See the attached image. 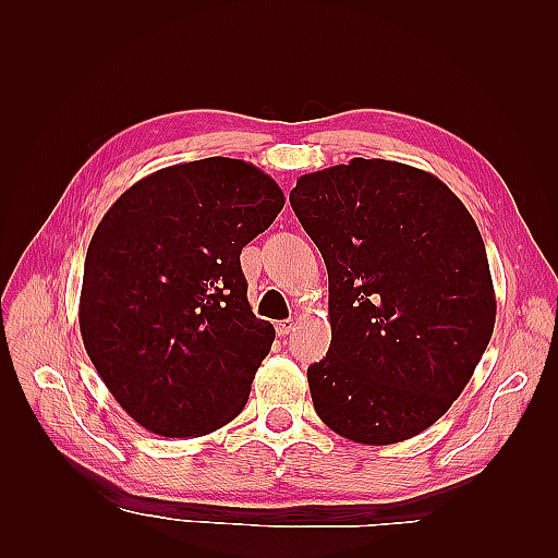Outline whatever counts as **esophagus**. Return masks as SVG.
<instances>
[{
    "mask_svg": "<svg viewBox=\"0 0 558 558\" xmlns=\"http://www.w3.org/2000/svg\"><path fill=\"white\" fill-rule=\"evenodd\" d=\"M293 330H295V320H293V318H286V320H279V324H277V332H279L281 337L291 335Z\"/></svg>",
    "mask_w": 558,
    "mask_h": 558,
    "instance_id": "1",
    "label": "esophagus"
}]
</instances>
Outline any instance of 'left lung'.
Here are the masks:
<instances>
[{
    "label": "left lung",
    "instance_id": "8db88e82",
    "mask_svg": "<svg viewBox=\"0 0 558 558\" xmlns=\"http://www.w3.org/2000/svg\"><path fill=\"white\" fill-rule=\"evenodd\" d=\"M291 207L328 269L332 340L307 369L316 414L361 445L410 440L461 396L494 335L475 218L430 172L379 158L300 177Z\"/></svg>",
    "mask_w": 558,
    "mask_h": 558
}]
</instances>
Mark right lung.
<instances>
[{
    "label": "right lung",
    "instance_id": "1",
    "mask_svg": "<svg viewBox=\"0 0 558 558\" xmlns=\"http://www.w3.org/2000/svg\"><path fill=\"white\" fill-rule=\"evenodd\" d=\"M256 165L165 167L118 197L83 267V347L116 402L162 437L209 435L238 416L275 326L246 298L242 248L283 209Z\"/></svg>",
    "mask_w": 558,
    "mask_h": 558
}]
</instances>
